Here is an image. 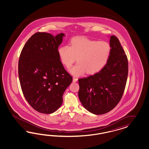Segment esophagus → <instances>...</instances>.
I'll return each instance as SVG.
<instances>
[{
    "instance_id": "34e87169",
    "label": "esophagus",
    "mask_w": 149,
    "mask_h": 149,
    "mask_svg": "<svg viewBox=\"0 0 149 149\" xmlns=\"http://www.w3.org/2000/svg\"><path fill=\"white\" fill-rule=\"evenodd\" d=\"M77 80H78V79L77 78V77H73V82H77Z\"/></svg>"
}]
</instances>
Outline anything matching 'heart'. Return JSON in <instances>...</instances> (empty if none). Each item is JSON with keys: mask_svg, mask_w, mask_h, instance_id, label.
I'll list each match as a JSON object with an SVG mask.
<instances>
[{"mask_svg": "<svg viewBox=\"0 0 149 149\" xmlns=\"http://www.w3.org/2000/svg\"><path fill=\"white\" fill-rule=\"evenodd\" d=\"M62 62L67 67L71 65L77 58V63L69 67V72L74 75L94 74L104 67L109 59L111 48L106 41L92 40L85 38H76L69 45H63L58 49Z\"/></svg>", "mask_w": 149, "mask_h": 149, "instance_id": "b5f03b06", "label": "heart"}]
</instances>
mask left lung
I'll list each match as a JSON object with an SVG mask.
<instances>
[{
    "label": "left lung",
    "instance_id": "8db88e82",
    "mask_svg": "<svg viewBox=\"0 0 149 149\" xmlns=\"http://www.w3.org/2000/svg\"><path fill=\"white\" fill-rule=\"evenodd\" d=\"M111 52L99 72L78 80L79 98L83 107L95 115L108 113L122 98L128 76V61L118 38L110 37Z\"/></svg>",
    "mask_w": 149,
    "mask_h": 149
}]
</instances>
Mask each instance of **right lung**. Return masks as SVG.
Returning a JSON list of instances; mask_svg holds the SVG:
<instances>
[{
    "instance_id": "right-lung-1",
    "label": "right lung",
    "mask_w": 149,
    "mask_h": 149,
    "mask_svg": "<svg viewBox=\"0 0 149 149\" xmlns=\"http://www.w3.org/2000/svg\"><path fill=\"white\" fill-rule=\"evenodd\" d=\"M65 36L36 33L24 46L18 61V77L28 103L39 113L49 114L63 103V93L72 77L64 68L59 46Z\"/></svg>"
}]
</instances>
